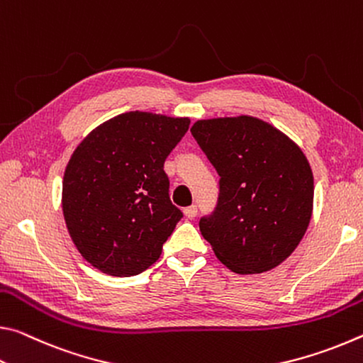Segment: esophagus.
<instances>
[{"instance_id": "34e87169", "label": "esophagus", "mask_w": 363, "mask_h": 363, "mask_svg": "<svg viewBox=\"0 0 363 363\" xmlns=\"http://www.w3.org/2000/svg\"><path fill=\"white\" fill-rule=\"evenodd\" d=\"M183 212H185L186 218H189V220H193V218H194L196 216H198V207H196V206H189V207H186V209L183 211Z\"/></svg>"}]
</instances>
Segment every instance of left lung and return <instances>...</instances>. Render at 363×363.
<instances>
[{
	"instance_id": "obj_1",
	"label": "left lung",
	"mask_w": 363,
	"mask_h": 363,
	"mask_svg": "<svg viewBox=\"0 0 363 363\" xmlns=\"http://www.w3.org/2000/svg\"><path fill=\"white\" fill-rule=\"evenodd\" d=\"M193 138L217 170L218 199L199 230L235 273H262L286 260L312 216L313 175L280 130L241 116L198 121Z\"/></svg>"
}]
</instances>
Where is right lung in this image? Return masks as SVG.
Instances as JSON below:
<instances>
[{"label": "right lung", "mask_w": 363, "mask_h": 363, "mask_svg": "<svg viewBox=\"0 0 363 363\" xmlns=\"http://www.w3.org/2000/svg\"><path fill=\"white\" fill-rule=\"evenodd\" d=\"M189 118L127 112L94 128L74 151L62 182V212L79 252L112 277L156 262L183 217L172 204L164 162Z\"/></svg>", "instance_id": "right-lung-1"}]
</instances>
